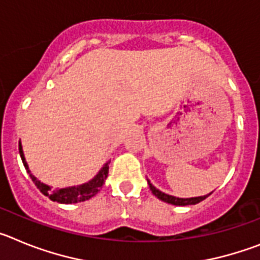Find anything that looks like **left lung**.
<instances>
[{
    "label": "left lung",
    "instance_id": "1",
    "mask_svg": "<svg viewBox=\"0 0 260 260\" xmlns=\"http://www.w3.org/2000/svg\"><path fill=\"white\" fill-rule=\"evenodd\" d=\"M148 182V186H150L151 191L155 197H157L160 201L165 202V203H169V204H174V206H189V204H197L199 202L204 201V199L207 198L208 195H211L212 192L207 195H202V197H194V198H177V197H173V195H169V194H165V192L160 191L158 189H156L155 186L150 182V180H147Z\"/></svg>",
    "mask_w": 260,
    "mask_h": 260
}]
</instances>
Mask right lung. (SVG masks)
I'll return each instance as SVG.
<instances>
[{"mask_svg":"<svg viewBox=\"0 0 260 260\" xmlns=\"http://www.w3.org/2000/svg\"><path fill=\"white\" fill-rule=\"evenodd\" d=\"M19 155L20 157H22L23 165H24V168H26L27 173L29 174V177H31V180L34 181V183L38 186V189L40 190L45 197H49L50 201L58 202V203H63V204L79 203V202L88 201V199H91L92 197H95V195L100 191L103 185L105 183V180H107V177H108V172H109L110 161H107L104 165H103L102 169L98 172V174L93 177L92 180H89L88 182L82 183V185H77V186L61 187V189H59V187L53 189L52 186L39 181L38 178L31 173L28 164H27L26 161V157H24V153H23L22 143H20V142H19Z\"/></svg>","mask_w":260,"mask_h":260,"instance_id":"add662e5","label":"right lung"}]
</instances>
